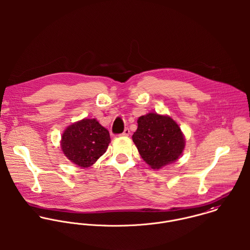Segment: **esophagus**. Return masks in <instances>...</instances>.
<instances>
[{
  "instance_id": "obj_1",
  "label": "esophagus",
  "mask_w": 250,
  "mask_h": 250,
  "mask_svg": "<svg viewBox=\"0 0 250 250\" xmlns=\"http://www.w3.org/2000/svg\"><path fill=\"white\" fill-rule=\"evenodd\" d=\"M129 135H130V130H129L128 128H126V129L124 130V132H123L120 136H121V137H128Z\"/></svg>"
}]
</instances>
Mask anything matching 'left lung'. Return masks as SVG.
<instances>
[{"instance_id": "1", "label": "left lung", "mask_w": 250, "mask_h": 250, "mask_svg": "<svg viewBox=\"0 0 250 250\" xmlns=\"http://www.w3.org/2000/svg\"><path fill=\"white\" fill-rule=\"evenodd\" d=\"M133 142L143 160L154 169L175 162L185 147L178 124L169 116L153 112L139 118Z\"/></svg>"}]
</instances>
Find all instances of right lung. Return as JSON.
<instances>
[{"label":"right lung","instance_id":"add662e5","mask_svg":"<svg viewBox=\"0 0 250 250\" xmlns=\"http://www.w3.org/2000/svg\"><path fill=\"white\" fill-rule=\"evenodd\" d=\"M109 133L95 119H83L67 127L62 137V149L72 163L81 167L92 166L106 151Z\"/></svg>","mask_w":250,"mask_h":250}]
</instances>
